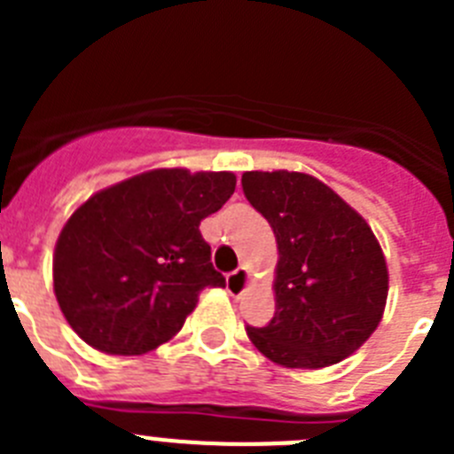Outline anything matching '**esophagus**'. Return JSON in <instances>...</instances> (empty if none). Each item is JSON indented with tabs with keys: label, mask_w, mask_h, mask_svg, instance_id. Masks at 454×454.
I'll return each mask as SVG.
<instances>
[{
	"label": "esophagus",
	"mask_w": 454,
	"mask_h": 454,
	"mask_svg": "<svg viewBox=\"0 0 454 454\" xmlns=\"http://www.w3.org/2000/svg\"><path fill=\"white\" fill-rule=\"evenodd\" d=\"M247 284H250V272H247V268H236L234 272L227 275V291H230V295H234V298L246 291Z\"/></svg>",
	"instance_id": "34e87169"
}]
</instances>
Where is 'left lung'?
I'll return each instance as SVG.
<instances>
[{"mask_svg":"<svg viewBox=\"0 0 454 454\" xmlns=\"http://www.w3.org/2000/svg\"><path fill=\"white\" fill-rule=\"evenodd\" d=\"M240 184L279 252L275 316L247 336L284 368L339 364L366 343L387 307V259L371 224L304 172L252 170Z\"/></svg>","mask_w":454,"mask_h":454,"instance_id":"left-lung-1","label":"left lung"}]
</instances>
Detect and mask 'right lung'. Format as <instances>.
I'll list each match as a JSON object with an SVG mask.
<instances>
[{"mask_svg":"<svg viewBox=\"0 0 454 454\" xmlns=\"http://www.w3.org/2000/svg\"><path fill=\"white\" fill-rule=\"evenodd\" d=\"M234 188V172L159 168L88 198L54 250V293L72 330L106 355L170 340L200 291L224 286L200 223Z\"/></svg>","mask_w":454,"mask_h":454,"instance_id":"obj_1","label":"right lung"}]
</instances>
